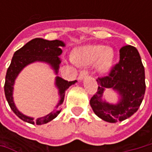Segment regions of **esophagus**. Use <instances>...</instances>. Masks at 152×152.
<instances>
[{
	"label": "esophagus",
	"mask_w": 152,
	"mask_h": 152,
	"mask_svg": "<svg viewBox=\"0 0 152 152\" xmlns=\"http://www.w3.org/2000/svg\"><path fill=\"white\" fill-rule=\"evenodd\" d=\"M88 75H89V72L86 71V70H84V71L80 72V73H79V80H83V79H85Z\"/></svg>",
	"instance_id": "obj_1"
}]
</instances>
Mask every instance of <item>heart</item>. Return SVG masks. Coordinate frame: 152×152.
<instances>
[{
    "label": "heart",
    "instance_id": "1",
    "mask_svg": "<svg viewBox=\"0 0 152 152\" xmlns=\"http://www.w3.org/2000/svg\"><path fill=\"white\" fill-rule=\"evenodd\" d=\"M73 61L79 66H91L96 64L97 71L107 73L114 61V50L104 45H85L77 48L73 56Z\"/></svg>",
    "mask_w": 152,
    "mask_h": 152
}]
</instances>
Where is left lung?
<instances>
[{
	"instance_id": "left-lung-1",
	"label": "left lung",
	"mask_w": 152,
	"mask_h": 152,
	"mask_svg": "<svg viewBox=\"0 0 152 152\" xmlns=\"http://www.w3.org/2000/svg\"><path fill=\"white\" fill-rule=\"evenodd\" d=\"M119 53L118 63L113 67L107 76L96 79L97 92L90 102L96 115L108 123L124 121L136 113L145 91V67L137 49L125 45ZM106 88H113L119 93L120 100L117 104L102 100Z\"/></svg>"
}]
</instances>
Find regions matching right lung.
<instances>
[{
	"mask_svg": "<svg viewBox=\"0 0 152 152\" xmlns=\"http://www.w3.org/2000/svg\"><path fill=\"white\" fill-rule=\"evenodd\" d=\"M61 46H65L64 42H62L61 40H58V39L47 40L41 38H35L28 41L19 50L15 51L14 55L12 56L11 64L7 71V75H6L5 85H4L5 96L12 112L20 119L26 123L31 124L41 125L49 123L50 121L56 118L57 115L61 112V109L59 107L63 103L65 92L71 85L76 83V80L68 82L65 79H61V77L58 76L56 77L55 85L58 89L60 101L58 102L57 106L56 107V109L42 118L34 119V118L28 117L20 113L15 106L13 96H12L13 85H14L15 79H17L19 73L23 69V67H25L27 65L30 63L35 61H42L48 63L55 71L56 74H57L59 65L61 63V59L59 58V56L62 52V50L60 48Z\"/></svg>",
	"mask_w": 152,
	"mask_h": 152,
	"instance_id": "add662e5",
	"label": "right lung"
}]
</instances>
